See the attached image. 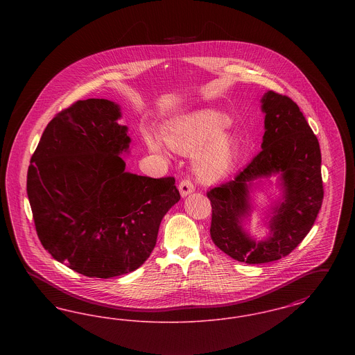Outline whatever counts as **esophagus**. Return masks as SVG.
<instances>
[{
  "label": "esophagus",
  "instance_id": "esophagus-1",
  "mask_svg": "<svg viewBox=\"0 0 355 355\" xmlns=\"http://www.w3.org/2000/svg\"><path fill=\"white\" fill-rule=\"evenodd\" d=\"M178 189H180L181 196L186 197V196H189V194H191L194 191V185H193V182L190 180H182L180 182V185H178Z\"/></svg>",
  "mask_w": 355,
  "mask_h": 355
}]
</instances>
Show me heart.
Segmentation results:
<instances>
[{"mask_svg":"<svg viewBox=\"0 0 355 355\" xmlns=\"http://www.w3.org/2000/svg\"><path fill=\"white\" fill-rule=\"evenodd\" d=\"M232 119L217 110H200L174 119L165 130V141L173 152H196L193 168L198 178L213 182L227 175L238 157L234 135L229 132ZM145 144L154 153L168 154L157 135L146 132Z\"/></svg>","mask_w":355,"mask_h":355,"instance_id":"b5f03b06","label":"heart"}]
</instances>
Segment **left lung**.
<instances>
[{
    "label": "left lung",
    "instance_id": "obj_1",
    "mask_svg": "<svg viewBox=\"0 0 355 355\" xmlns=\"http://www.w3.org/2000/svg\"><path fill=\"white\" fill-rule=\"evenodd\" d=\"M261 110L262 150L233 181L207 191L214 245L250 265L291 253L313 227L323 200L320 142L298 105L269 90L261 98ZM271 175L279 177L282 197L266 216L268 236L257 240L244 227L253 209L251 193L257 180Z\"/></svg>",
    "mask_w": 355,
    "mask_h": 355
}]
</instances>
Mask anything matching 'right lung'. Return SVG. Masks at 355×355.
<instances>
[{
	"mask_svg": "<svg viewBox=\"0 0 355 355\" xmlns=\"http://www.w3.org/2000/svg\"><path fill=\"white\" fill-rule=\"evenodd\" d=\"M119 103L77 101L48 123L28 169L37 236L51 257L90 278L138 269L161 220L180 201L173 177L126 171L128 126Z\"/></svg>",
	"mask_w": 355,
	"mask_h": 355,
	"instance_id": "obj_1",
	"label": "right lung"
}]
</instances>
